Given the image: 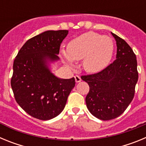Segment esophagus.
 I'll return each instance as SVG.
<instances>
[{
    "label": "esophagus",
    "instance_id": "1",
    "mask_svg": "<svg viewBox=\"0 0 146 146\" xmlns=\"http://www.w3.org/2000/svg\"><path fill=\"white\" fill-rule=\"evenodd\" d=\"M74 79H75L76 82H80L81 80H81V77H80L79 75H75V76H74Z\"/></svg>",
    "mask_w": 146,
    "mask_h": 146
}]
</instances>
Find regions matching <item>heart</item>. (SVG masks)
<instances>
[{
    "mask_svg": "<svg viewBox=\"0 0 146 146\" xmlns=\"http://www.w3.org/2000/svg\"><path fill=\"white\" fill-rule=\"evenodd\" d=\"M113 40L94 32H86L73 38L67 45V50H60L62 60L72 68L74 61L82 59V66L91 73L99 72L109 64L113 56Z\"/></svg>",
    "mask_w": 146,
    "mask_h": 146,
    "instance_id": "obj_1",
    "label": "heart"
}]
</instances>
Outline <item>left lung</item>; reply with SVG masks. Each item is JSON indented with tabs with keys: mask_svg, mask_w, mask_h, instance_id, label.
Instances as JSON below:
<instances>
[{
	"mask_svg": "<svg viewBox=\"0 0 146 146\" xmlns=\"http://www.w3.org/2000/svg\"><path fill=\"white\" fill-rule=\"evenodd\" d=\"M111 33L116 41V59L101 72L81 77L90 87L86 106L94 116L103 121L114 119L126 110L138 80L133 50L123 38Z\"/></svg>",
	"mask_w": 146,
	"mask_h": 146,
	"instance_id": "1",
	"label": "left lung"
}]
</instances>
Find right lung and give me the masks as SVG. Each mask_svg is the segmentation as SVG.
<instances>
[{
	"label": "right lung",
	"instance_id": "obj_1",
	"mask_svg": "<svg viewBox=\"0 0 146 146\" xmlns=\"http://www.w3.org/2000/svg\"><path fill=\"white\" fill-rule=\"evenodd\" d=\"M68 32L47 31L30 38L14 61L11 86L15 100L37 119L47 121L58 115L75 86L74 77L60 79L49 69V63L59 60L60 44Z\"/></svg>",
	"mask_w": 146,
	"mask_h": 146
}]
</instances>
